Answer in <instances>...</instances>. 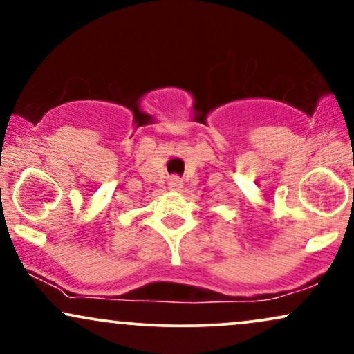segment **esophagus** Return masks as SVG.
Masks as SVG:
<instances>
[{
  "mask_svg": "<svg viewBox=\"0 0 354 354\" xmlns=\"http://www.w3.org/2000/svg\"><path fill=\"white\" fill-rule=\"evenodd\" d=\"M168 188L171 189V191H180V189L183 188V181H181L180 178H178V176L169 178V181H168Z\"/></svg>",
  "mask_w": 354,
  "mask_h": 354,
  "instance_id": "esophagus-1",
  "label": "esophagus"
}]
</instances>
